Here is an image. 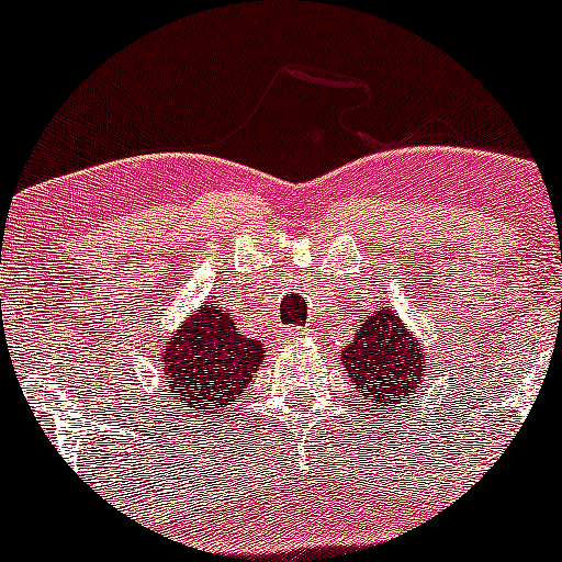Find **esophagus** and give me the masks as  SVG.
<instances>
[{
  "mask_svg": "<svg viewBox=\"0 0 562 562\" xmlns=\"http://www.w3.org/2000/svg\"><path fill=\"white\" fill-rule=\"evenodd\" d=\"M285 335L291 337V340H302V337H304V331H299V329H288Z\"/></svg>",
  "mask_w": 562,
  "mask_h": 562,
  "instance_id": "obj_1",
  "label": "esophagus"
}]
</instances>
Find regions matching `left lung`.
<instances>
[{"instance_id":"left-lung-1","label":"left lung","mask_w":562,"mask_h":562,"mask_svg":"<svg viewBox=\"0 0 562 562\" xmlns=\"http://www.w3.org/2000/svg\"><path fill=\"white\" fill-rule=\"evenodd\" d=\"M340 362L362 403L392 412L417 397L428 375L423 342L408 335L390 307L375 310L357 326L353 340L340 351Z\"/></svg>"}]
</instances>
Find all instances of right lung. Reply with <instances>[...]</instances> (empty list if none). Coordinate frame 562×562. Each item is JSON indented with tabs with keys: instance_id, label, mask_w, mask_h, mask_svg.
<instances>
[{
	"instance_id": "obj_1",
	"label": "right lung",
	"mask_w": 562,
	"mask_h": 562,
	"mask_svg": "<svg viewBox=\"0 0 562 562\" xmlns=\"http://www.w3.org/2000/svg\"><path fill=\"white\" fill-rule=\"evenodd\" d=\"M263 342L236 329L231 313L200 304L161 348L167 386L187 414L216 417L236 401L263 364Z\"/></svg>"
}]
</instances>
